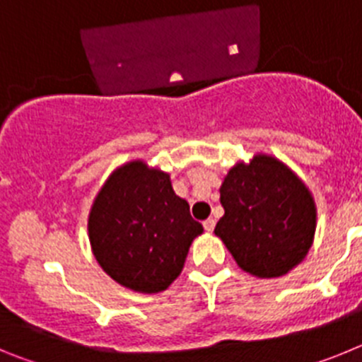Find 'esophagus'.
<instances>
[{
	"mask_svg": "<svg viewBox=\"0 0 362 362\" xmlns=\"http://www.w3.org/2000/svg\"><path fill=\"white\" fill-rule=\"evenodd\" d=\"M203 226H204V230H206V232H212V230L216 228V221H214V219H206L203 223Z\"/></svg>",
	"mask_w": 362,
	"mask_h": 362,
	"instance_id": "esophagus-1",
	"label": "esophagus"
}]
</instances>
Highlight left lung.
I'll use <instances>...</instances> for the list:
<instances>
[{"label":"left lung","mask_w":362,"mask_h":362,"mask_svg":"<svg viewBox=\"0 0 362 362\" xmlns=\"http://www.w3.org/2000/svg\"><path fill=\"white\" fill-rule=\"evenodd\" d=\"M219 192L225 216L214 233L243 272L274 279L305 261L315 238L317 206L288 165L257 152L226 172Z\"/></svg>","instance_id":"1"}]
</instances>
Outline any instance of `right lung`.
<instances>
[{
  "instance_id": "obj_1",
  "label": "right lung",
  "mask_w": 362,
  "mask_h": 362,
  "mask_svg": "<svg viewBox=\"0 0 362 362\" xmlns=\"http://www.w3.org/2000/svg\"><path fill=\"white\" fill-rule=\"evenodd\" d=\"M88 241L105 274L139 293L166 290L203 233L168 172L132 159L112 172L88 212Z\"/></svg>"
}]
</instances>
